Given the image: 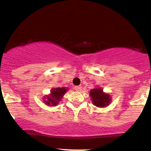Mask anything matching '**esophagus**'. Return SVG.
Instances as JSON below:
<instances>
[{
  "label": "esophagus",
  "instance_id": "esophagus-1",
  "mask_svg": "<svg viewBox=\"0 0 151 151\" xmlns=\"http://www.w3.org/2000/svg\"><path fill=\"white\" fill-rule=\"evenodd\" d=\"M81 88H82V87H81V86H75V87H74V89H75L76 91H78L81 89Z\"/></svg>",
  "mask_w": 151,
  "mask_h": 151
}]
</instances>
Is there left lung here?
Masks as SVG:
<instances>
[{
	"instance_id": "1",
	"label": "left lung",
	"mask_w": 151,
	"mask_h": 151,
	"mask_svg": "<svg viewBox=\"0 0 151 151\" xmlns=\"http://www.w3.org/2000/svg\"><path fill=\"white\" fill-rule=\"evenodd\" d=\"M90 96L93 104L97 107L103 108L104 106H107L111 102L110 96L104 93L102 88L92 89L90 92Z\"/></svg>"
}]
</instances>
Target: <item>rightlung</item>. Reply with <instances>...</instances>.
I'll use <instances>...</instances> for the list:
<instances>
[{
	"instance_id": "add662e5",
	"label": "right lung",
	"mask_w": 151,
	"mask_h": 151,
	"mask_svg": "<svg viewBox=\"0 0 151 151\" xmlns=\"http://www.w3.org/2000/svg\"><path fill=\"white\" fill-rule=\"evenodd\" d=\"M65 88H53L51 90V93L49 96L45 97L44 102L48 106H56L60 101L63 95L67 91Z\"/></svg>"
}]
</instances>
